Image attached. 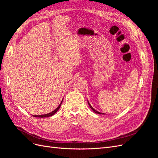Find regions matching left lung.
I'll return each instance as SVG.
<instances>
[{
	"instance_id": "8db88e82",
	"label": "left lung",
	"mask_w": 158,
	"mask_h": 158,
	"mask_svg": "<svg viewBox=\"0 0 158 158\" xmlns=\"http://www.w3.org/2000/svg\"><path fill=\"white\" fill-rule=\"evenodd\" d=\"M88 105H89V107L92 109V111L94 112V113H97V114H106V113H100V112H99V111H96V110L95 109H94L93 107H92V106H91L90 105V103H89V102L88 101Z\"/></svg>"
}]
</instances>
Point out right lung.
<instances>
[{
    "label": "right lung",
    "instance_id": "1",
    "mask_svg": "<svg viewBox=\"0 0 158 158\" xmlns=\"http://www.w3.org/2000/svg\"><path fill=\"white\" fill-rule=\"evenodd\" d=\"M63 100H62V102H60V103L59 104V106L58 107H57L54 110V111H52V112H51V113H47V114H40V115H33V116L35 117L44 118V117H51V116H52V115H53V114H55V113L57 112V111H58V110L60 109L61 104H62V103H63Z\"/></svg>",
    "mask_w": 158,
    "mask_h": 158
}]
</instances>
